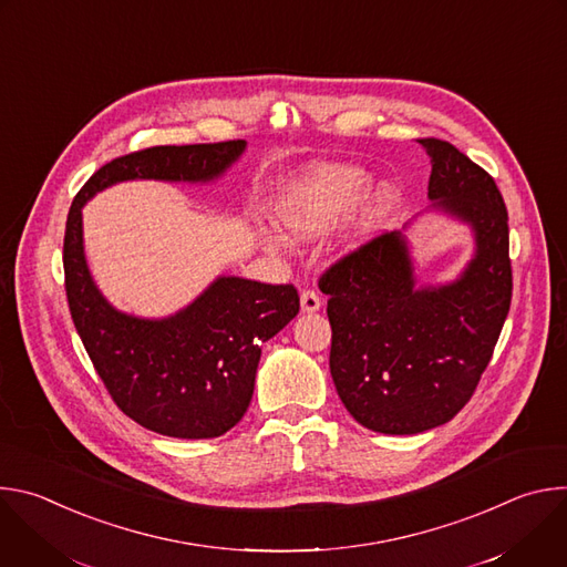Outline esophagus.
<instances>
[{
  "label": "esophagus",
  "mask_w": 567,
  "mask_h": 567,
  "mask_svg": "<svg viewBox=\"0 0 567 567\" xmlns=\"http://www.w3.org/2000/svg\"><path fill=\"white\" fill-rule=\"evenodd\" d=\"M300 307H302V311H307V313L318 311V309H320V296H318L313 289H305V291L300 293Z\"/></svg>",
  "instance_id": "obj_1"
}]
</instances>
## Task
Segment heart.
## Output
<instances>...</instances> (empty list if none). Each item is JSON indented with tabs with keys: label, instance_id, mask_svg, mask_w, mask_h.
Instances as JSON below:
<instances>
[{
	"label": "heart",
	"instance_id": "b5f03b06",
	"mask_svg": "<svg viewBox=\"0 0 567 567\" xmlns=\"http://www.w3.org/2000/svg\"><path fill=\"white\" fill-rule=\"evenodd\" d=\"M370 186V175L354 166L343 164H320L302 175L285 190L276 206V217L280 226L298 237H320L330 233L339 221H343L365 197ZM394 208V190L390 186L377 188L359 215L346 230V247L357 249L365 241L374 239L385 226ZM267 249H280L282 239L274 233H262Z\"/></svg>",
	"mask_w": 567,
	"mask_h": 567
}]
</instances>
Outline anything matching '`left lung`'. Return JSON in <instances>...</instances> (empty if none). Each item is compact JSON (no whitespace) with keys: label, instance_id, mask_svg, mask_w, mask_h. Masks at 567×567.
<instances>
[{"label":"left lung","instance_id":"obj_1","mask_svg":"<svg viewBox=\"0 0 567 567\" xmlns=\"http://www.w3.org/2000/svg\"><path fill=\"white\" fill-rule=\"evenodd\" d=\"M431 156L429 210L473 233L475 251L444 285H417L409 239L392 230L320 278L332 326L330 372L348 413L385 435L453 420L489 365L512 302L503 195L455 145L420 138Z\"/></svg>","mask_w":567,"mask_h":567}]
</instances>
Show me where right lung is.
<instances>
[{"label": "right lung", "mask_w": 567, "mask_h": 567, "mask_svg": "<svg viewBox=\"0 0 567 567\" xmlns=\"http://www.w3.org/2000/svg\"><path fill=\"white\" fill-rule=\"evenodd\" d=\"M245 150L247 141H224L132 152L94 173L69 208L62 260L73 326L116 406L158 435L219 437L245 417L262 343L298 313L300 298L293 285L219 276L173 316L125 313L90 274L83 206L121 182H215Z\"/></svg>", "instance_id": "add662e5"}]
</instances>
